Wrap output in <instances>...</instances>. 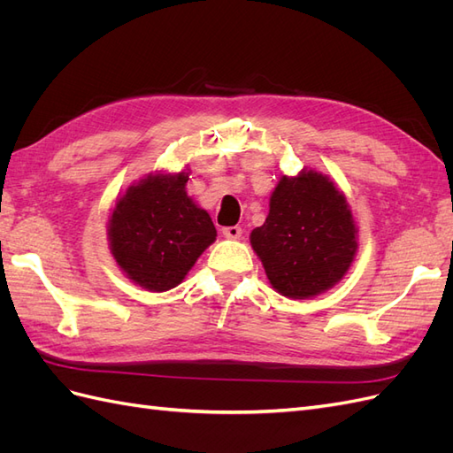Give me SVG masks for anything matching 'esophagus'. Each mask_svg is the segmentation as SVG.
I'll return each instance as SVG.
<instances>
[{
    "label": "esophagus",
    "instance_id": "obj_1",
    "mask_svg": "<svg viewBox=\"0 0 453 453\" xmlns=\"http://www.w3.org/2000/svg\"><path fill=\"white\" fill-rule=\"evenodd\" d=\"M223 236L228 240H238L242 236V228L240 226H225Z\"/></svg>",
    "mask_w": 453,
    "mask_h": 453
}]
</instances>
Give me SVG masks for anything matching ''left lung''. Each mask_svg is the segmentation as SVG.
<instances>
[{"label": "left lung", "instance_id": "obj_1", "mask_svg": "<svg viewBox=\"0 0 453 453\" xmlns=\"http://www.w3.org/2000/svg\"><path fill=\"white\" fill-rule=\"evenodd\" d=\"M344 193L315 168L281 175L263 226L251 230V248L280 295L304 300L342 281L359 248Z\"/></svg>", "mask_w": 453, "mask_h": 453}]
</instances>
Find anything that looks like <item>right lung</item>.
<instances>
[{
	"label": "right lung",
	"mask_w": 453,
	"mask_h": 453,
	"mask_svg": "<svg viewBox=\"0 0 453 453\" xmlns=\"http://www.w3.org/2000/svg\"><path fill=\"white\" fill-rule=\"evenodd\" d=\"M188 175V168L147 173L117 196L109 215V251L145 291L180 285L217 238L210 213L187 195Z\"/></svg>",
	"instance_id": "obj_1"
}]
</instances>
